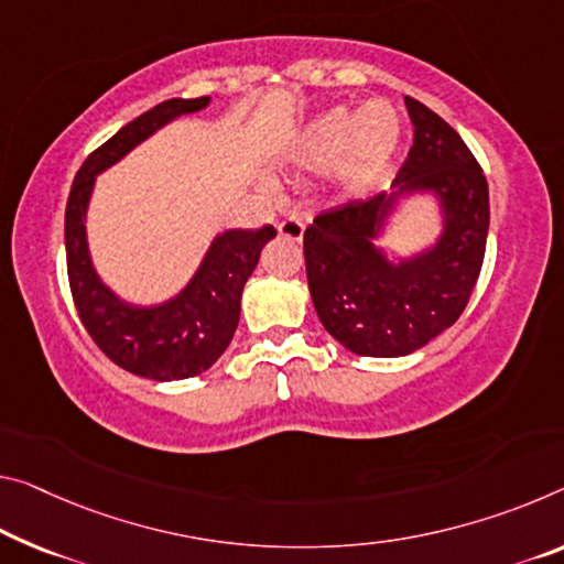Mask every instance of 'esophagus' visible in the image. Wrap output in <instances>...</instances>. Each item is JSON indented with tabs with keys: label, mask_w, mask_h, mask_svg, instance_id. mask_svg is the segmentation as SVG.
I'll list each match as a JSON object with an SVG mask.
<instances>
[{
	"label": "esophagus",
	"mask_w": 564,
	"mask_h": 564,
	"mask_svg": "<svg viewBox=\"0 0 564 564\" xmlns=\"http://www.w3.org/2000/svg\"><path fill=\"white\" fill-rule=\"evenodd\" d=\"M276 231H280L284 239L302 241V237H305V224H302V219H297V216H288V219L276 224Z\"/></svg>",
	"instance_id": "34e87169"
}]
</instances>
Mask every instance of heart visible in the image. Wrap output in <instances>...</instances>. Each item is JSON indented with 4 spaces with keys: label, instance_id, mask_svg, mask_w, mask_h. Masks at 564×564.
Here are the masks:
<instances>
[{
    "label": "heart",
    "instance_id": "1",
    "mask_svg": "<svg viewBox=\"0 0 564 564\" xmlns=\"http://www.w3.org/2000/svg\"><path fill=\"white\" fill-rule=\"evenodd\" d=\"M403 138V120L386 100H372L358 112L330 108L302 128L294 161L310 171L337 166L343 192L358 194L383 176Z\"/></svg>",
    "mask_w": 564,
    "mask_h": 564
}]
</instances>
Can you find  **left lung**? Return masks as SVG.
<instances>
[{"mask_svg":"<svg viewBox=\"0 0 564 564\" xmlns=\"http://www.w3.org/2000/svg\"><path fill=\"white\" fill-rule=\"evenodd\" d=\"M413 123L393 194L350 202L305 229L312 305L337 343L366 358H401L452 327L479 280L489 231V186L469 145L444 118L405 95ZM429 191L445 231L426 253L398 265L371 245L397 198Z\"/></svg>","mask_w":564,"mask_h":564,"instance_id":"8db88e82","label":"left lung"}]
</instances>
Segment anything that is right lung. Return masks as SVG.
<instances>
[{
    "label": "right lung",
    "mask_w": 564,
    "mask_h": 564,
    "mask_svg": "<svg viewBox=\"0 0 564 564\" xmlns=\"http://www.w3.org/2000/svg\"><path fill=\"white\" fill-rule=\"evenodd\" d=\"M209 106L204 98H171L138 116L95 149L77 171L65 209L67 280L85 330L108 358L128 372L151 380L194 378L209 370L229 348L239 325L241 290L254 272L274 227L229 229L212 241L202 267L176 297L153 307L128 305L100 282L90 262L85 214L100 171L153 135L173 118Z\"/></svg>",
    "instance_id": "1"
}]
</instances>
